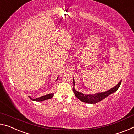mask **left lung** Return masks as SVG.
<instances>
[{"mask_svg": "<svg viewBox=\"0 0 134 134\" xmlns=\"http://www.w3.org/2000/svg\"><path fill=\"white\" fill-rule=\"evenodd\" d=\"M121 81H120L118 85H116L115 87H113L112 89L108 90V91L102 93H97L94 94H84L82 93L79 92L75 90L74 87H73V92L77 98H78L80 100L83 102L87 103H91V104H94L96 103L99 102L102 100L106 97H108L109 95L113 93H114L116 91V90L119 89L120 85L121 84ZM73 85H75V82H74V80L73 79Z\"/></svg>", "mask_w": 134, "mask_h": 134, "instance_id": "1", "label": "left lung"}]
</instances>
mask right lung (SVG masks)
Segmentation results:
<instances>
[{
  "label": "right lung",
  "mask_w": 134,
  "mask_h": 134,
  "mask_svg": "<svg viewBox=\"0 0 134 134\" xmlns=\"http://www.w3.org/2000/svg\"><path fill=\"white\" fill-rule=\"evenodd\" d=\"M58 77L57 79L56 80H58ZM54 96V93H51V94H48L47 95H44V96H42L40 97H38V98H36V99H32L30 96H29V98H30L32 100L34 101H37V102H41V101H44L45 100H48L49 99H51L53 96Z\"/></svg>",
  "instance_id": "obj_1"
}]
</instances>
